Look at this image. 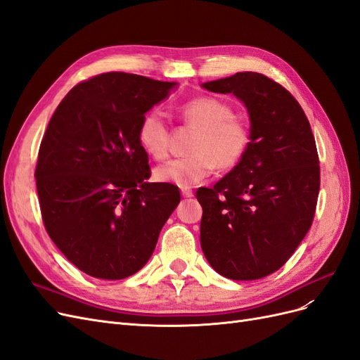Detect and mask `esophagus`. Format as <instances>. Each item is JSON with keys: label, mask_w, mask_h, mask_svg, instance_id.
Wrapping results in <instances>:
<instances>
[{"label": "esophagus", "mask_w": 360, "mask_h": 360, "mask_svg": "<svg viewBox=\"0 0 360 360\" xmlns=\"http://www.w3.org/2000/svg\"><path fill=\"white\" fill-rule=\"evenodd\" d=\"M181 195L184 198H191V197H193V192L191 188H181Z\"/></svg>", "instance_id": "34e87169"}]
</instances>
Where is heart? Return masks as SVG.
Wrapping results in <instances>:
<instances>
[{"label": "heart", "mask_w": 360, "mask_h": 360, "mask_svg": "<svg viewBox=\"0 0 360 360\" xmlns=\"http://www.w3.org/2000/svg\"><path fill=\"white\" fill-rule=\"evenodd\" d=\"M179 117L197 130L189 148L192 155L159 165L155 169L158 181L188 188L209 177L216 167L222 171L236 168L246 156L250 130L243 120L234 117L226 102L209 96L195 97L180 108ZM138 143L151 158H167L169 129L160 112L150 111L141 120Z\"/></svg>", "instance_id": "b5f03b06"}]
</instances>
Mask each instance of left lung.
Returning a JSON list of instances; mask_svg holds the SVG:
<instances>
[{"label": "left lung", "instance_id": "8db88e82", "mask_svg": "<svg viewBox=\"0 0 360 360\" xmlns=\"http://www.w3.org/2000/svg\"><path fill=\"white\" fill-rule=\"evenodd\" d=\"M248 108L250 146L214 186L197 191L200 240L217 274L264 278L284 266L307 236L320 191V160L302 106L281 84L257 72L202 84Z\"/></svg>", "mask_w": 360, "mask_h": 360}]
</instances>
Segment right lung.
I'll return each mask as SVG.
<instances>
[{
  "instance_id": "obj_1",
  "label": "right lung",
  "mask_w": 360,
  "mask_h": 360,
  "mask_svg": "<svg viewBox=\"0 0 360 360\" xmlns=\"http://www.w3.org/2000/svg\"><path fill=\"white\" fill-rule=\"evenodd\" d=\"M176 85L108 72L66 94L43 135L36 167L41 219L52 242L84 274L124 279L153 254L179 188L147 183L141 120Z\"/></svg>"
}]
</instances>
